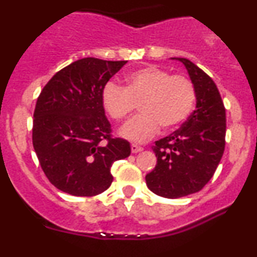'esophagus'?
Segmentation results:
<instances>
[{
  "label": "esophagus",
  "instance_id": "obj_1",
  "mask_svg": "<svg viewBox=\"0 0 257 257\" xmlns=\"http://www.w3.org/2000/svg\"><path fill=\"white\" fill-rule=\"evenodd\" d=\"M132 153H139L141 152V151H144V148L141 146H138V145H132Z\"/></svg>",
  "mask_w": 257,
  "mask_h": 257
}]
</instances>
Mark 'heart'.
I'll return each mask as SVG.
<instances>
[{
  "label": "heart",
  "instance_id": "obj_1",
  "mask_svg": "<svg viewBox=\"0 0 257 257\" xmlns=\"http://www.w3.org/2000/svg\"><path fill=\"white\" fill-rule=\"evenodd\" d=\"M101 105L111 118H125L135 104L140 115L125 123L119 135L126 140L146 142L159 131L175 128L189 116L195 103V88L183 75L150 66L128 74L125 87L109 82L101 91Z\"/></svg>",
  "mask_w": 257,
  "mask_h": 257
}]
</instances>
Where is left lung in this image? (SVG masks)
<instances>
[{"mask_svg":"<svg viewBox=\"0 0 257 257\" xmlns=\"http://www.w3.org/2000/svg\"><path fill=\"white\" fill-rule=\"evenodd\" d=\"M179 61L195 88L196 106L178 131L156 141L157 165L146 176L148 189L166 199L197 193L208 183L225 148L226 112L217 85L196 64Z\"/></svg>","mask_w":257,"mask_h":257,"instance_id":"obj_1","label":"left lung"}]
</instances>
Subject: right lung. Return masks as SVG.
Listing matches in <instances>:
<instances>
[{
    "mask_svg": "<svg viewBox=\"0 0 257 257\" xmlns=\"http://www.w3.org/2000/svg\"><path fill=\"white\" fill-rule=\"evenodd\" d=\"M125 63L81 58L55 74L37 99L33 147L45 176L63 193L101 194L112 183V164L131 156L128 141L111 138L100 98Z\"/></svg>",
    "mask_w": 257,
    "mask_h": 257,
    "instance_id": "add662e5",
    "label": "right lung"
}]
</instances>
